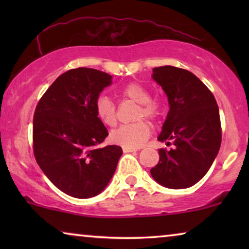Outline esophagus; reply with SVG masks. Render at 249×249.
I'll return each instance as SVG.
<instances>
[{"mask_svg":"<svg viewBox=\"0 0 249 249\" xmlns=\"http://www.w3.org/2000/svg\"><path fill=\"white\" fill-rule=\"evenodd\" d=\"M124 153H130V152H137V148H131V147H122Z\"/></svg>","mask_w":249,"mask_h":249,"instance_id":"obj_1","label":"esophagus"}]
</instances>
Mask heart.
I'll return each instance as SVG.
<instances>
[{"label":"heart","mask_w":249,"mask_h":249,"mask_svg":"<svg viewBox=\"0 0 249 249\" xmlns=\"http://www.w3.org/2000/svg\"><path fill=\"white\" fill-rule=\"evenodd\" d=\"M121 95L127 100L138 103L135 119L145 117L148 120L154 121L161 114L160 104L154 100H151V94L142 85L138 83H129L121 89ZM96 114L100 120L108 127H114L117 124V108L113 102L107 96L97 98ZM151 134V128L145 120H138L132 124H122L110 132V139L114 144L124 147L137 148L147 141Z\"/></svg>","instance_id":"heart-1"}]
</instances>
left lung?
Here are the masks:
<instances>
[{"instance_id": "1", "label": "left lung", "mask_w": 249, "mask_h": 249, "mask_svg": "<svg viewBox=\"0 0 249 249\" xmlns=\"http://www.w3.org/2000/svg\"><path fill=\"white\" fill-rule=\"evenodd\" d=\"M153 79L168 96L170 111L159 136L173 148H160L151 175L160 185L188 188L198 182L219 153L222 129L212 91L188 70L172 66L153 69Z\"/></svg>"}]
</instances>
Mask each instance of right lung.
Listing matches in <instances>:
<instances>
[{
    "mask_svg": "<svg viewBox=\"0 0 249 249\" xmlns=\"http://www.w3.org/2000/svg\"><path fill=\"white\" fill-rule=\"evenodd\" d=\"M112 76L90 68L61 74L38 103L33 120L37 164L56 188L76 198H89L107 186L122 155L117 145L97 146L108 131L96 114L100 93Z\"/></svg>",
    "mask_w": 249,
    "mask_h": 249,
    "instance_id": "add662e5",
    "label": "right lung"
}]
</instances>
